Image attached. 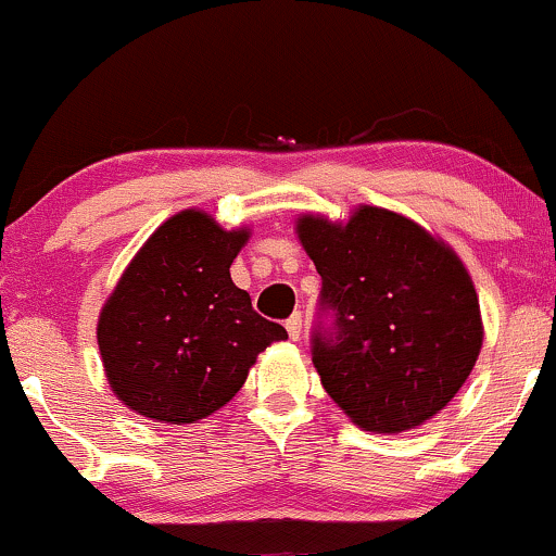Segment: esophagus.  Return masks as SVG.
<instances>
[{
    "instance_id": "obj_1",
    "label": "esophagus",
    "mask_w": 556,
    "mask_h": 556,
    "mask_svg": "<svg viewBox=\"0 0 556 556\" xmlns=\"http://www.w3.org/2000/svg\"><path fill=\"white\" fill-rule=\"evenodd\" d=\"M287 334H290V340L292 342H298L300 340V334H303V316L300 314H292L290 318H287Z\"/></svg>"
}]
</instances>
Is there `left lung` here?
<instances>
[{
  "instance_id": "1",
  "label": "left lung",
  "mask_w": 556,
  "mask_h": 556,
  "mask_svg": "<svg viewBox=\"0 0 556 556\" xmlns=\"http://www.w3.org/2000/svg\"><path fill=\"white\" fill-rule=\"evenodd\" d=\"M334 331L314 337L327 394L363 431L400 433L460 392L483 344L473 279L450 245L397 212L358 206L348 222L295 225Z\"/></svg>"
}]
</instances>
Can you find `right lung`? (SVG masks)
<instances>
[{"instance_id":"right-lung-1","label":"right lung","mask_w":556,"mask_h":556,"mask_svg":"<svg viewBox=\"0 0 556 556\" xmlns=\"http://www.w3.org/2000/svg\"><path fill=\"white\" fill-rule=\"evenodd\" d=\"M251 232L185 208L143 242L99 314L96 340L117 400L156 424L225 407L271 342L287 340L229 277Z\"/></svg>"}]
</instances>
